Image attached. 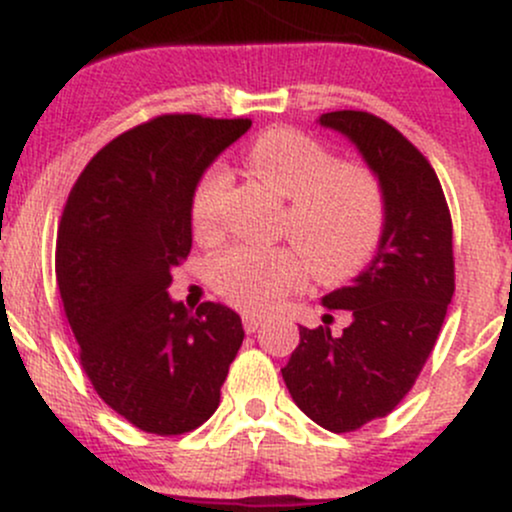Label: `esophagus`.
<instances>
[{"mask_svg":"<svg viewBox=\"0 0 512 512\" xmlns=\"http://www.w3.org/2000/svg\"><path fill=\"white\" fill-rule=\"evenodd\" d=\"M262 327V320L260 317H255V315H243V330L248 332V334H252V332H257Z\"/></svg>","mask_w":512,"mask_h":512,"instance_id":"esophagus-1","label":"esophagus"}]
</instances>
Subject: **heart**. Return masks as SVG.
Instances as JSON below:
<instances>
[{
  "label": "heart",
  "mask_w": 512,
  "mask_h": 512,
  "mask_svg": "<svg viewBox=\"0 0 512 512\" xmlns=\"http://www.w3.org/2000/svg\"><path fill=\"white\" fill-rule=\"evenodd\" d=\"M245 166L276 195L286 197L281 231L302 252L317 281L339 284L366 267L383 238L387 216L383 180L373 168L334 161L325 144L291 127L257 137L245 151ZM226 187L228 173L219 163L197 180L190 204L197 233L216 226ZM300 256L286 245H240L211 260L209 281L228 303L248 313H267L305 284Z\"/></svg>",
  "instance_id": "1"
}]
</instances>
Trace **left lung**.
<instances>
[{"instance_id": "obj_1", "label": "left lung", "mask_w": 512, "mask_h": 512, "mask_svg": "<svg viewBox=\"0 0 512 512\" xmlns=\"http://www.w3.org/2000/svg\"><path fill=\"white\" fill-rule=\"evenodd\" d=\"M320 125L342 132L385 187L378 252L351 286L327 293L325 325L301 327L281 368L293 402L317 426L349 433L383 419L414 387L455 293L452 221L436 170L390 122L337 110ZM332 312L352 322L332 335Z\"/></svg>"}]
</instances>
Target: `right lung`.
<instances>
[{
	"mask_svg": "<svg viewBox=\"0 0 512 512\" xmlns=\"http://www.w3.org/2000/svg\"><path fill=\"white\" fill-rule=\"evenodd\" d=\"M252 120L161 115L105 144L81 170L57 231L64 315L93 390L156 436L195 431L221 402L243 344L238 313L170 301L192 248V192Z\"/></svg>",
	"mask_w": 512,
	"mask_h": 512,
	"instance_id": "right-lung-1",
	"label": "right lung"
}]
</instances>
